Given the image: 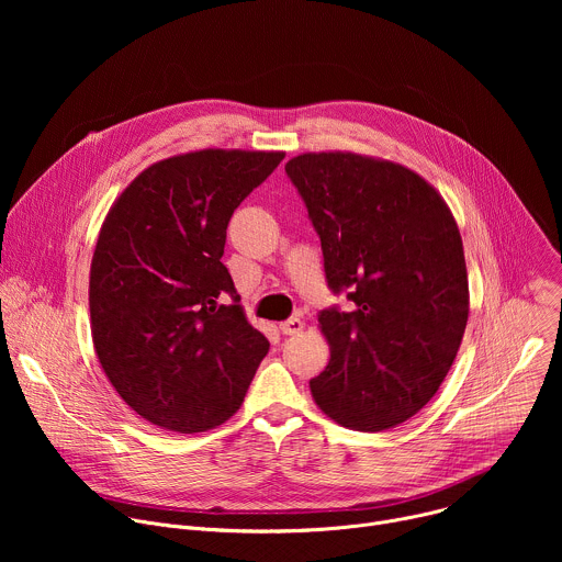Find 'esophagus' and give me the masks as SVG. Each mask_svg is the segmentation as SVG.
Here are the masks:
<instances>
[{
  "label": "esophagus",
  "instance_id": "esophagus-1",
  "mask_svg": "<svg viewBox=\"0 0 562 562\" xmlns=\"http://www.w3.org/2000/svg\"><path fill=\"white\" fill-rule=\"evenodd\" d=\"M302 319H297V317H291V319H286V323H282L280 325V331L284 334V336H297L300 331H302Z\"/></svg>",
  "mask_w": 562,
  "mask_h": 562
}]
</instances>
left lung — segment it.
Segmentation results:
<instances>
[{
    "instance_id": "8db88e82",
    "label": "left lung",
    "mask_w": 562,
    "mask_h": 562,
    "mask_svg": "<svg viewBox=\"0 0 562 562\" xmlns=\"http://www.w3.org/2000/svg\"><path fill=\"white\" fill-rule=\"evenodd\" d=\"M323 243L325 273L353 311H323L327 369L315 405L353 431L416 416L440 389L469 317L462 237L442 195L416 171L351 150L286 162Z\"/></svg>"
}]
</instances>
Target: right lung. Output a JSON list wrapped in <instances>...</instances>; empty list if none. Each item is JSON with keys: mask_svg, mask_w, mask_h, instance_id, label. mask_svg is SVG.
<instances>
[{"mask_svg": "<svg viewBox=\"0 0 562 562\" xmlns=\"http://www.w3.org/2000/svg\"><path fill=\"white\" fill-rule=\"evenodd\" d=\"M282 157L171 155L144 169L102 222L89 280L93 347L124 403L159 429L226 423L269 351L220 260L233 211Z\"/></svg>", "mask_w": 562, "mask_h": 562, "instance_id": "obj_1", "label": "right lung"}]
</instances>
